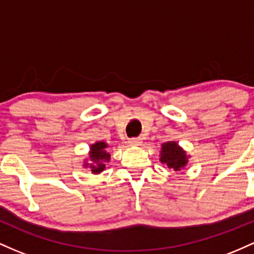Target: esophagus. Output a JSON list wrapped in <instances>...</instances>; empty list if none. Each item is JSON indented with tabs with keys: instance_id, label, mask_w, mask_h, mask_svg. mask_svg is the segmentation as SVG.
<instances>
[{
	"instance_id": "obj_1",
	"label": "esophagus",
	"mask_w": 254,
	"mask_h": 254,
	"mask_svg": "<svg viewBox=\"0 0 254 254\" xmlns=\"http://www.w3.org/2000/svg\"><path fill=\"white\" fill-rule=\"evenodd\" d=\"M128 144H129L130 146H140L141 139L140 138H132L128 140Z\"/></svg>"
}]
</instances>
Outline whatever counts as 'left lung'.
<instances>
[{"instance_id":"left-lung-1","label":"left lung","mask_w":254,"mask_h":254,"mask_svg":"<svg viewBox=\"0 0 254 254\" xmlns=\"http://www.w3.org/2000/svg\"><path fill=\"white\" fill-rule=\"evenodd\" d=\"M161 162L172 168L175 172L184 169L189 163V156L181 149L175 141H168L162 144L161 150Z\"/></svg>"}]
</instances>
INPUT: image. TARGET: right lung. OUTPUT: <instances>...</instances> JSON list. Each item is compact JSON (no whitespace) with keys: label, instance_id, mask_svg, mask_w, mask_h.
I'll use <instances>...</instances> for the list:
<instances>
[{"label":"right lung","instance_id":"1","mask_svg":"<svg viewBox=\"0 0 254 254\" xmlns=\"http://www.w3.org/2000/svg\"><path fill=\"white\" fill-rule=\"evenodd\" d=\"M108 144L104 141H97L91 145L89 158L91 163H85L84 167H89L92 174H99L105 169V163L110 161V153L107 151Z\"/></svg>","mask_w":254,"mask_h":254}]
</instances>
